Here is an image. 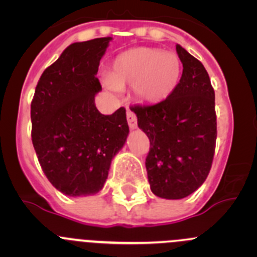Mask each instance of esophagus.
Segmentation results:
<instances>
[{"label":"esophagus","instance_id":"esophagus-1","mask_svg":"<svg viewBox=\"0 0 257 257\" xmlns=\"http://www.w3.org/2000/svg\"><path fill=\"white\" fill-rule=\"evenodd\" d=\"M126 120H128L129 128L131 129L137 128V115L129 109H128V112H126Z\"/></svg>","mask_w":257,"mask_h":257}]
</instances>
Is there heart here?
Here are the masks:
<instances>
[{"label":"heart","instance_id":"heart-1","mask_svg":"<svg viewBox=\"0 0 257 257\" xmlns=\"http://www.w3.org/2000/svg\"><path fill=\"white\" fill-rule=\"evenodd\" d=\"M181 61L174 52L159 48L137 47L118 54L109 72L112 88L133 85L138 100L148 104L164 102L180 82Z\"/></svg>","mask_w":257,"mask_h":257}]
</instances>
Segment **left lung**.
<instances>
[{
	"label": "left lung",
	"instance_id": "obj_1",
	"mask_svg": "<svg viewBox=\"0 0 257 257\" xmlns=\"http://www.w3.org/2000/svg\"><path fill=\"white\" fill-rule=\"evenodd\" d=\"M183 74L164 102L134 105L138 126L148 136L145 159L150 189L163 199L193 194L208 177L216 143L215 93L200 61L177 45Z\"/></svg>",
	"mask_w": 257,
	"mask_h": 257
}]
</instances>
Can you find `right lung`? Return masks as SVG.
<instances>
[{
    "label": "right lung",
    "instance_id": "add662e5",
    "mask_svg": "<svg viewBox=\"0 0 257 257\" xmlns=\"http://www.w3.org/2000/svg\"><path fill=\"white\" fill-rule=\"evenodd\" d=\"M112 37L68 46L46 68L31 104L32 143L43 173L68 196L102 190L110 163L129 134L125 109H97L98 67Z\"/></svg>",
    "mask_w": 257,
    "mask_h": 257
}]
</instances>
